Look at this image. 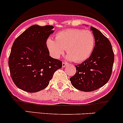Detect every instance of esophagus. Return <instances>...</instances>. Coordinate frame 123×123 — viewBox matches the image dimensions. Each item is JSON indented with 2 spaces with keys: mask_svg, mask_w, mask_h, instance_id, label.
Wrapping results in <instances>:
<instances>
[{
  "mask_svg": "<svg viewBox=\"0 0 123 123\" xmlns=\"http://www.w3.org/2000/svg\"><path fill=\"white\" fill-rule=\"evenodd\" d=\"M68 63H67L66 62H62V67H65L67 65Z\"/></svg>",
  "mask_w": 123,
  "mask_h": 123,
  "instance_id": "34e87169",
  "label": "esophagus"
}]
</instances>
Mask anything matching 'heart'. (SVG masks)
I'll use <instances>...</instances> for the list:
<instances>
[{
  "mask_svg": "<svg viewBox=\"0 0 123 123\" xmlns=\"http://www.w3.org/2000/svg\"><path fill=\"white\" fill-rule=\"evenodd\" d=\"M46 43L54 58H59L66 49L69 59H73L75 62H81L88 59L92 54L95 38L91 31L74 28L58 32L55 40L49 37Z\"/></svg>",
  "mask_w": 123,
  "mask_h": 123,
  "instance_id": "b5f03b06",
  "label": "heart"
}]
</instances>
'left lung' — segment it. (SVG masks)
Wrapping results in <instances>:
<instances>
[{
	"mask_svg": "<svg viewBox=\"0 0 123 123\" xmlns=\"http://www.w3.org/2000/svg\"><path fill=\"white\" fill-rule=\"evenodd\" d=\"M95 46L87 59L75 65L76 73L70 78L72 85L79 90L91 92L104 86L112 71L114 54L111 42L100 31L91 27Z\"/></svg>",
	"mask_w": 123,
	"mask_h": 123,
	"instance_id": "left-lung-1",
	"label": "left lung"
}]
</instances>
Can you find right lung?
Segmentation results:
<instances>
[{"instance_id": "1", "label": "right lung", "mask_w": 123, "mask_h": 123, "mask_svg": "<svg viewBox=\"0 0 123 123\" xmlns=\"http://www.w3.org/2000/svg\"><path fill=\"white\" fill-rule=\"evenodd\" d=\"M52 25H33L15 40L9 57L10 74L19 89L30 93L45 89L62 61L49 56L47 39Z\"/></svg>"}]
</instances>
